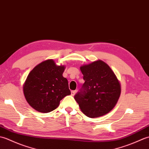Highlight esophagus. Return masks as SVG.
Masks as SVG:
<instances>
[{
	"label": "esophagus",
	"instance_id": "34e87169",
	"mask_svg": "<svg viewBox=\"0 0 149 149\" xmlns=\"http://www.w3.org/2000/svg\"><path fill=\"white\" fill-rule=\"evenodd\" d=\"M77 93V90H73L71 91V95L72 96H74L75 94Z\"/></svg>",
	"mask_w": 149,
	"mask_h": 149
}]
</instances>
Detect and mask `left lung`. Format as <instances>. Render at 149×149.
Instances as JSON below:
<instances>
[{"mask_svg": "<svg viewBox=\"0 0 149 149\" xmlns=\"http://www.w3.org/2000/svg\"><path fill=\"white\" fill-rule=\"evenodd\" d=\"M85 81L83 90L74 96L81 111L90 118L106 115L116 106L121 85L110 66L97 60L80 67Z\"/></svg>", "mask_w": 149, "mask_h": 149, "instance_id": "8db88e82", "label": "left lung"}]
</instances>
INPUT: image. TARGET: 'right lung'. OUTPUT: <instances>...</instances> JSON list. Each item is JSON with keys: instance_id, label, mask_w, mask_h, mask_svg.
<instances>
[{"instance_id": "obj_1", "label": "right lung", "mask_w": 149, "mask_h": 149, "mask_svg": "<svg viewBox=\"0 0 149 149\" xmlns=\"http://www.w3.org/2000/svg\"><path fill=\"white\" fill-rule=\"evenodd\" d=\"M65 65H57L53 59L36 65L28 75L23 86L27 103L40 113L56 109L60 100L71 94L68 80L63 76Z\"/></svg>"}]
</instances>
